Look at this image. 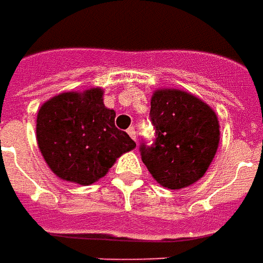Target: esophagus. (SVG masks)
I'll list each match as a JSON object with an SVG mask.
<instances>
[{"label": "esophagus", "mask_w": 263, "mask_h": 263, "mask_svg": "<svg viewBox=\"0 0 263 263\" xmlns=\"http://www.w3.org/2000/svg\"><path fill=\"white\" fill-rule=\"evenodd\" d=\"M127 135L130 136V137H132V139H133V140H137V139H136V130H135V127H128L127 128Z\"/></svg>", "instance_id": "obj_1"}]
</instances>
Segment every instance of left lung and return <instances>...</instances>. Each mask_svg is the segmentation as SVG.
<instances>
[{
    "label": "left lung",
    "mask_w": 263,
    "mask_h": 263,
    "mask_svg": "<svg viewBox=\"0 0 263 263\" xmlns=\"http://www.w3.org/2000/svg\"><path fill=\"white\" fill-rule=\"evenodd\" d=\"M148 119L156 137L141 141L140 156L156 181L170 190L198 181L219 143L215 111L190 93L163 89L153 95Z\"/></svg>",
    "instance_id": "1"
}]
</instances>
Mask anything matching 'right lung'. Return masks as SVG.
Returning <instances> with one entry per match:
<instances>
[{"instance_id": "obj_1", "label": "right lung", "mask_w": 263, "mask_h": 263, "mask_svg": "<svg viewBox=\"0 0 263 263\" xmlns=\"http://www.w3.org/2000/svg\"><path fill=\"white\" fill-rule=\"evenodd\" d=\"M116 111L103 105L102 89L61 93L38 111L36 140L58 177L89 185L106 176L117 157L136 143L115 126Z\"/></svg>"}]
</instances>
